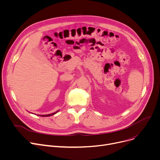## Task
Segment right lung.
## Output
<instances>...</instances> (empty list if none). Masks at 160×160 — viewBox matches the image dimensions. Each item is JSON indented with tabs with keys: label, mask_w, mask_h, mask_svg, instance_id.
Wrapping results in <instances>:
<instances>
[{
	"label": "right lung",
	"mask_w": 160,
	"mask_h": 160,
	"mask_svg": "<svg viewBox=\"0 0 160 160\" xmlns=\"http://www.w3.org/2000/svg\"><path fill=\"white\" fill-rule=\"evenodd\" d=\"M58 112V111H57V112H54V113H51V114H48V115H39V116H41V117H49V116H50V115H53L56 114Z\"/></svg>",
	"instance_id": "right-lung-1"
}]
</instances>
